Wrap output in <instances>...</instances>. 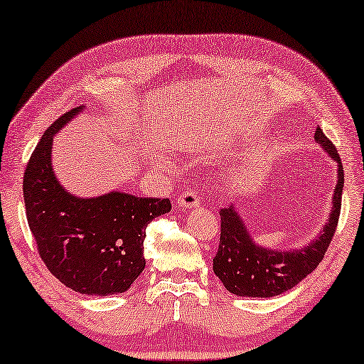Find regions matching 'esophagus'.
I'll use <instances>...</instances> for the list:
<instances>
[{
	"instance_id": "34e87169",
	"label": "esophagus",
	"mask_w": 364,
	"mask_h": 364,
	"mask_svg": "<svg viewBox=\"0 0 364 364\" xmlns=\"http://www.w3.org/2000/svg\"><path fill=\"white\" fill-rule=\"evenodd\" d=\"M178 204L183 208H198L201 204V199H199L198 191L188 188L186 191H183L180 196H178Z\"/></svg>"
}]
</instances>
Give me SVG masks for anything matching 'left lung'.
I'll use <instances>...</instances> for the list:
<instances>
[{
  "label": "left lung",
  "mask_w": 364,
  "mask_h": 364,
  "mask_svg": "<svg viewBox=\"0 0 364 364\" xmlns=\"http://www.w3.org/2000/svg\"><path fill=\"white\" fill-rule=\"evenodd\" d=\"M315 141L338 163V183L328 223L309 245L282 252L255 244L234 206L221 209V237L216 257L213 259V270L231 294L260 299L280 295L294 289L323 260L340 219L345 173L335 145L321 129H316Z\"/></svg>",
  "instance_id": "8db88e82"
}]
</instances>
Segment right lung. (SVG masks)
<instances>
[{"mask_svg":"<svg viewBox=\"0 0 364 364\" xmlns=\"http://www.w3.org/2000/svg\"><path fill=\"white\" fill-rule=\"evenodd\" d=\"M79 110L55 120L29 158L23 181L28 224L46 267L65 287L85 295L122 294L145 269L146 226L171 203L120 191L85 199L65 191L54 175L50 148Z\"/></svg>","mask_w":364,"mask_h":364,"instance_id":"add662e5","label":"right lung"}]
</instances>
